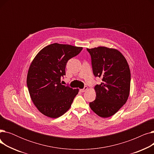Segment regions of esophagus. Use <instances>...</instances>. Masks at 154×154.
Returning a JSON list of instances; mask_svg holds the SVG:
<instances>
[{
    "label": "esophagus",
    "mask_w": 154,
    "mask_h": 154,
    "mask_svg": "<svg viewBox=\"0 0 154 154\" xmlns=\"http://www.w3.org/2000/svg\"><path fill=\"white\" fill-rule=\"evenodd\" d=\"M87 88H88V87L87 86H85L84 88H82V89H80V92H85L87 90Z\"/></svg>",
    "instance_id": "obj_1"
}]
</instances>
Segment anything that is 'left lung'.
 I'll return each mask as SVG.
<instances>
[{"label":"left lung","instance_id":"left-lung-1","mask_svg":"<svg viewBox=\"0 0 154 154\" xmlns=\"http://www.w3.org/2000/svg\"><path fill=\"white\" fill-rule=\"evenodd\" d=\"M91 56L93 74L102 78L97 84L95 100L91 109L99 116L114 115L126 103L131 87V71L124 56L114 48L98 47L87 48Z\"/></svg>","mask_w":154,"mask_h":154}]
</instances>
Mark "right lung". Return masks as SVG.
<instances>
[{
	"instance_id": "right-lung-1",
	"label": "right lung",
	"mask_w": 154,
	"mask_h": 154,
	"mask_svg": "<svg viewBox=\"0 0 154 154\" xmlns=\"http://www.w3.org/2000/svg\"><path fill=\"white\" fill-rule=\"evenodd\" d=\"M82 50V47L54 43L43 48L32 62L27 85L32 102L42 114L57 118L70 109L79 89L62 85L60 79L66 75L68 60Z\"/></svg>"
}]
</instances>
